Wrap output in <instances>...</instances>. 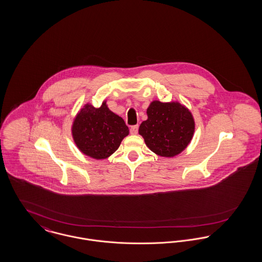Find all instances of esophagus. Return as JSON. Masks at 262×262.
Returning <instances> with one entry per match:
<instances>
[{
	"label": "esophagus",
	"mask_w": 262,
	"mask_h": 262,
	"mask_svg": "<svg viewBox=\"0 0 262 262\" xmlns=\"http://www.w3.org/2000/svg\"><path fill=\"white\" fill-rule=\"evenodd\" d=\"M129 130H130V134H132V135H137V134H138V130H139V125H133Z\"/></svg>",
	"instance_id": "1"
}]
</instances>
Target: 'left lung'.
I'll list each match as a JSON object with an SVG mask.
<instances>
[{"label": "left lung", "instance_id": "obj_1", "mask_svg": "<svg viewBox=\"0 0 262 262\" xmlns=\"http://www.w3.org/2000/svg\"><path fill=\"white\" fill-rule=\"evenodd\" d=\"M146 115L147 120L141 122L139 134L156 155L173 158L190 143L195 122L191 112L180 101H152Z\"/></svg>", "mask_w": 262, "mask_h": 262}]
</instances>
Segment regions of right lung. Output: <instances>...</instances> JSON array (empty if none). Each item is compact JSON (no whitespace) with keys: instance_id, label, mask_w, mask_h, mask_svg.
I'll return each instance as SVG.
<instances>
[{"instance_id":"obj_1","label":"right lung","mask_w":262,"mask_h":262,"mask_svg":"<svg viewBox=\"0 0 262 262\" xmlns=\"http://www.w3.org/2000/svg\"><path fill=\"white\" fill-rule=\"evenodd\" d=\"M128 134L124 121L107 107L106 101L100 107L83 104L72 124V137L79 150L97 161L111 157Z\"/></svg>"}]
</instances>
